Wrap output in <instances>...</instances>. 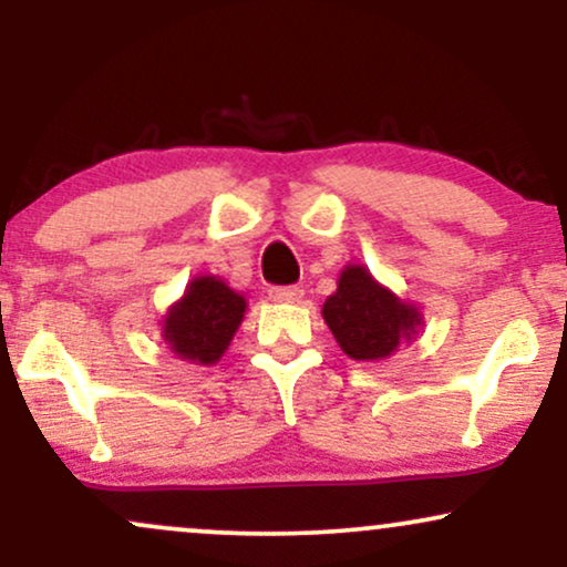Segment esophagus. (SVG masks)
Returning a JSON list of instances; mask_svg holds the SVG:
<instances>
[{
    "instance_id": "34e87169",
    "label": "esophagus",
    "mask_w": 567,
    "mask_h": 567,
    "mask_svg": "<svg viewBox=\"0 0 567 567\" xmlns=\"http://www.w3.org/2000/svg\"><path fill=\"white\" fill-rule=\"evenodd\" d=\"M269 298L277 303H298L303 298V290L296 288V285H288V288H271Z\"/></svg>"
}]
</instances>
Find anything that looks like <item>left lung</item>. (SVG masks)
Returning <instances> with one entry per match:
<instances>
[{
    "instance_id": "left-lung-1",
    "label": "left lung",
    "mask_w": 567,
    "mask_h": 567,
    "mask_svg": "<svg viewBox=\"0 0 567 567\" xmlns=\"http://www.w3.org/2000/svg\"><path fill=\"white\" fill-rule=\"evenodd\" d=\"M322 317L338 347L357 362L392 357L400 343H410L424 324L413 303L400 301L360 264H349L338 277V290L328 296Z\"/></svg>"
}]
</instances>
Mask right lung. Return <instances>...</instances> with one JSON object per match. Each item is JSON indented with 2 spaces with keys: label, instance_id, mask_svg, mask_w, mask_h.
I'll return each instance as SVG.
<instances>
[{
  "label": "right lung",
  "instance_id": "1",
  "mask_svg": "<svg viewBox=\"0 0 567 567\" xmlns=\"http://www.w3.org/2000/svg\"><path fill=\"white\" fill-rule=\"evenodd\" d=\"M247 301L224 279L194 277L181 301L167 309L162 338L173 354L194 365H216L243 324Z\"/></svg>",
  "mask_w": 567,
  "mask_h": 567
}]
</instances>
